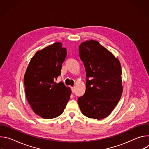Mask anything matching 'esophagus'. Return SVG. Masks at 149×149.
<instances>
[{"label": "esophagus", "instance_id": "esophagus-1", "mask_svg": "<svg viewBox=\"0 0 149 149\" xmlns=\"http://www.w3.org/2000/svg\"><path fill=\"white\" fill-rule=\"evenodd\" d=\"M71 90H72V92L74 93V92H75V91H74V87H71Z\"/></svg>", "mask_w": 149, "mask_h": 149}]
</instances>
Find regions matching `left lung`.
<instances>
[{
  "instance_id": "8db88e82",
  "label": "left lung",
  "mask_w": 149,
  "mask_h": 149,
  "mask_svg": "<svg viewBox=\"0 0 149 149\" xmlns=\"http://www.w3.org/2000/svg\"><path fill=\"white\" fill-rule=\"evenodd\" d=\"M79 54L87 76L86 93L78 99L79 109L88 118L103 119L111 114L121 97L120 62L95 40L82 42Z\"/></svg>"
}]
</instances>
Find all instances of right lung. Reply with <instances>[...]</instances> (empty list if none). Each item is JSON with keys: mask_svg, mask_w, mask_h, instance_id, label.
<instances>
[{"mask_svg": "<svg viewBox=\"0 0 149 149\" xmlns=\"http://www.w3.org/2000/svg\"><path fill=\"white\" fill-rule=\"evenodd\" d=\"M67 49L55 42L36 52L24 75L25 95L33 112L45 119L58 117L63 112L71 90L55 80L61 74Z\"/></svg>", "mask_w": 149, "mask_h": 149, "instance_id": "obj_1", "label": "right lung"}]
</instances>
